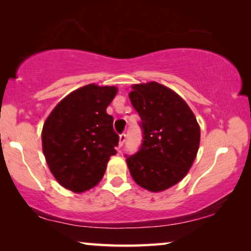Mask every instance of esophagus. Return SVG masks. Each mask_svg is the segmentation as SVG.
Instances as JSON below:
<instances>
[{"instance_id":"1","label":"esophagus","mask_w":251,"mask_h":251,"mask_svg":"<svg viewBox=\"0 0 251 251\" xmlns=\"http://www.w3.org/2000/svg\"><path fill=\"white\" fill-rule=\"evenodd\" d=\"M126 141V134H122V135H119V142H118V147L122 148L123 144H124V142Z\"/></svg>"}]
</instances>
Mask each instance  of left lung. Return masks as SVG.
<instances>
[{
  "instance_id": "1",
  "label": "left lung",
  "mask_w": 251,
  "mask_h": 251,
  "mask_svg": "<svg viewBox=\"0 0 251 251\" xmlns=\"http://www.w3.org/2000/svg\"><path fill=\"white\" fill-rule=\"evenodd\" d=\"M128 93L141 117L143 143L127 156L134 181L149 192H163L184 179L201 142L197 119L180 96L158 82L133 84Z\"/></svg>"
}]
</instances>
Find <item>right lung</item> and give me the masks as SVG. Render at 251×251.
I'll use <instances>...</instances> for the list:
<instances>
[{"instance_id": "right-lung-1", "label": "right lung", "mask_w": 251, "mask_h": 251, "mask_svg": "<svg viewBox=\"0 0 251 251\" xmlns=\"http://www.w3.org/2000/svg\"><path fill=\"white\" fill-rule=\"evenodd\" d=\"M114 85L91 83L74 90L51 110L42 130L43 152L58 184L80 194L101 180L119 137L107 107L117 95Z\"/></svg>"}]
</instances>
